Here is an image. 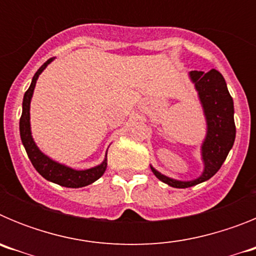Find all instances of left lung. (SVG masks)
Instances as JSON below:
<instances>
[{
	"label": "left lung",
	"instance_id": "left-lung-1",
	"mask_svg": "<svg viewBox=\"0 0 256 256\" xmlns=\"http://www.w3.org/2000/svg\"><path fill=\"white\" fill-rule=\"evenodd\" d=\"M190 78L195 83L206 118L208 132L201 146L204 172L194 180H177L159 173L151 166L156 178L174 188H187L210 180L220 169L236 138L234 100L228 92L223 76L216 69H212L208 73L192 70L190 72Z\"/></svg>",
	"mask_w": 256,
	"mask_h": 256
}]
</instances>
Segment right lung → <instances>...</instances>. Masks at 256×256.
Listing matches in <instances>:
<instances>
[{"label": "right lung", "mask_w": 256, "mask_h": 256, "mask_svg": "<svg viewBox=\"0 0 256 256\" xmlns=\"http://www.w3.org/2000/svg\"><path fill=\"white\" fill-rule=\"evenodd\" d=\"M54 60V58H48L40 69L37 70V73L34 74L32 83L29 86L28 91L24 94V98H22V118H20V138H22V144L26 148V154H28L29 160L32 162L36 170L44 178V180H50V182L58 183L62 187H69V188H79V187H84L94 183L98 178L105 173L106 166H108V159L101 162L100 165H97L94 168L86 169V170H76L72 169L66 165L58 164V162H54L44 155V152H40V148H37L36 142L33 141L30 132V114H29V108H30V100L33 96V91H34L36 82H37L40 74L46 69L47 65Z\"/></svg>", "instance_id": "add662e5"}]
</instances>
